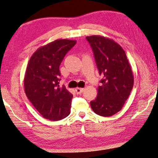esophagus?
<instances>
[{"instance_id": "esophagus-1", "label": "esophagus", "mask_w": 158, "mask_h": 158, "mask_svg": "<svg viewBox=\"0 0 158 158\" xmlns=\"http://www.w3.org/2000/svg\"><path fill=\"white\" fill-rule=\"evenodd\" d=\"M83 91H84L83 88H80V87H77V88L76 89V92L77 94H81Z\"/></svg>"}]
</instances>
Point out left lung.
Listing matches in <instances>:
<instances>
[{"instance_id": "1", "label": "left lung", "mask_w": 158, "mask_h": 158, "mask_svg": "<svg viewBox=\"0 0 158 158\" xmlns=\"http://www.w3.org/2000/svg\"><path fill=\"white\" fill-rule=\"evenodd\" d=\"M93 51L99 73L102 77L92 110L102 116L114 115L122 109L133 86V74L124 50L111 39L86 37Z\"/></svg>"}]
</instances>
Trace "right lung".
<instances>
[{"instance_id":"right-lung-1","label":"right lung","mask_w":158,"mask_h":158,"mask_svg":"<svg viewBox=\"0 0 158 158\" xmlns=\"http://www.w3.org/2000/svg\"><path fill=\"white\" fill-rule=\"evenodd\" d=\"M76 44V40H55L39 48L28 62L24 78L25 94L47 119L59 121L71 113L73 94L59 86V66Z\"/></svg>"}]
</instances>
